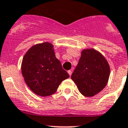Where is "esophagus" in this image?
<instances>
[{"instance_id":"1","label":"esophagus","mask_w":128,"mask_h":128,"mask_svg":"<svg viewBox=\"0 0 128 128\" xmlns=\"http://www.w3.org/2000/svg\"><path fill=\"white\" fill-rule=\"evenodd\" d=\"M68 74H69V76H71V75H72V70H68Z\"/></svg>"}]
</instances>
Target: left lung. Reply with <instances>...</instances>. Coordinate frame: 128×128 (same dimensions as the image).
<instances>
[{"label":"left lung","mask_w":128,"mask_h":128,"mask_svg":"<svg viewBox=\"0 0 128 128\" xmlns=\"http://www.w3.org/2000/svg\"><path fill=\"white\" fill-rule=\"evenodd\" d=\"M110 67L102 55L94 49L84 50L71 78L87 97L97 94L107 84Z\"/></svg>","instance_id":"1"}]
</instances>
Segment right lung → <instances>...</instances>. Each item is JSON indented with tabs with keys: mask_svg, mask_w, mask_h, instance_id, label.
Returning a JSON list of instances; mask_svg holds the SVG:
<instances>
[{
	"mask_svg": "<svg viewBox=\"0 0 128 128\" xmlns=\"http://www.w3.org/2000/svg\"><path fill=\"white\" fill-rule=\"evenodd\" d=\"M22 74L30 90L41 96L56 92L60 83L69 75L56 58L53 45L48 42L36 44L24 56Z\"/></svg>",
	"mask_w": 128,
	"mask_h": 128,
	"instance_id": "add662e5",
	"label": "right lung"
}]
</instances>
